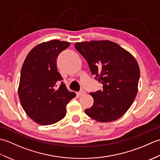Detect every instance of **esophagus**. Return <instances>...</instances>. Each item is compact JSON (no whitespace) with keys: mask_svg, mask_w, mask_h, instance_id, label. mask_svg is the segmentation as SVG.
Listing matches in <instances>:
<instances>
[{"mask_svg":"<svg viewBox=\"0 0 160 160\" xmlns=\"http://www.w3.org/2000/svg\"><path fill=\"white\" fill-rule=\"evenodd\" d=\"M84 94H86V91H84V90H81L80 92H78L77 93V95L78 96H84Z\"/></svg>","mask_w":160,"mask_h":160,"instance_id":"esophagus-1","label":"esophagus"}]
</instances>
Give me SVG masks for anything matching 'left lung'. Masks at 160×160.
<instances>
[{"label": "left lung", "instance_id": "left-lung-1", "mask_svg": "<svg viewBox=\"0 0 160 160\" xmlns=\"http://www.w3.org/2000/svg\"><path fill=\"white\" fill-rule=\"evenodd\" d=\"M75 47L87 60L95 78L103 84V90L90 93L93 104L85 109V113L100 122L118 120L128 110L137 96L140 76L137 60L110 40L76 42Z\"/></svg>", "mask_w": 160, "mask_h": 160}]
</instances>
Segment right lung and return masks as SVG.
I'll return each mask as SVG.
<instances>
[{
	"label": "right lung",
	"instance_id": "add662e5",
	"mask_svg": "<svg viewBox=\"0 0 160 160\" xmlns=\"http://www.w3.org/2000/svg\"><path fill=\"white\" fill-rule=\"evenodd\" d=\"M70 42L52 40L39 44L24 61L18 87L20 104L28 116L40 125L56 123L66 115V106L76 97L67 89L57 69L59 53Z\"/></svg>",
	"mask_w": 160,
	"mask_h": 160
}]
</instances>
